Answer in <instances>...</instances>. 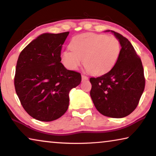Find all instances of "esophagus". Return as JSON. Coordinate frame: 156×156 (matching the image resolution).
<instances>
[{"instance_id":"obj_1","label":"esophagus","mask_w":156,"mask_h":156,"mask_svg":"<svg viewBox=\"0 0 156 156\" xmlns=\"http://www.w3.org/2000/svg\"><path fill=\"white\" fill-rule=\"evenodd\" d=\"M82 79L83 81L87 80H88V76H87L84 75V74H82Z\"/></svg>"}]
</instances>
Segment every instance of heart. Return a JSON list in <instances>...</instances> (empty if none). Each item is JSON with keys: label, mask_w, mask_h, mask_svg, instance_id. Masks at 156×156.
<instances>
[{"label": "heart", "mask_w": 156, "mask_h": 156, "mask_svg": "<svg viewBox=\"0 0 156 156\" xmlns=\"http://www.w3.org/2000/svg\"><path fill=\"white\" fill-rule=\"evenodd\" d=\"M70 50L61 55L63 65L69 69H76L82 65L95 75L110 71L118 60L121 51L119 40L112 35L93 33L78 35L69 42Z\"/></svg>", "instance_id": "obj_1"}]
</instances>
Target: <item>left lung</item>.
<instances>
[{"mask_svg": "<svg viewBox=\"0 0 156 156\" xmlns=\"http://www.w3.org/2000/svg\"><path fill=\"white\" fill-rule=\"evenodd\" d=\"M112 33L120 42V55L109 72L90 78V96L102 115L123 118L137 107L145 88L144 72L140 58L129 40L118 33Z\"/></svg>", "mask_w": 156, "mask_h": 156, "instance_id": "obj_1", "label": "left lung"}]
</instances>
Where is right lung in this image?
<instances>
[{
  "instance_id": "add662e5",
  "label": "right lung",
  "mask_w": 156,
  "mask_h": 156,
  "mask_svg": "<svg viewBox=\"0 0 156 156\" xmlns=\"http://www.w3.org/2000/svg\"><path fill=\"white\" fill-rule=\"evenodd\" d=\"M69 33L42 34L19 55L15 89L25 112L38 121H52L65 114L69 91L82 80L80 73L60 62L62 47Z\"/></svg>"
}]
</instances>
